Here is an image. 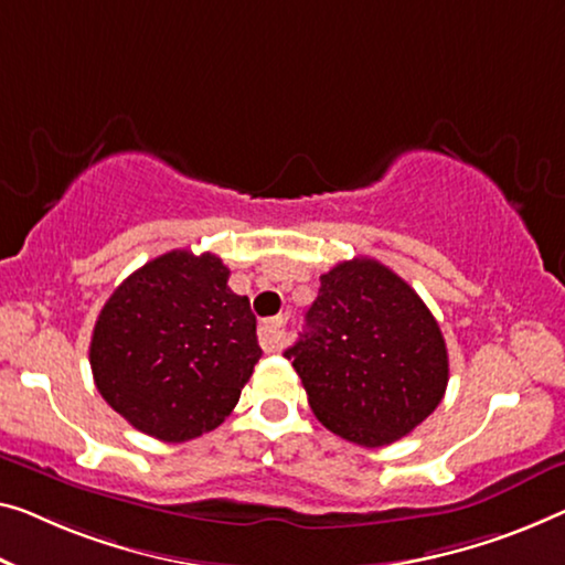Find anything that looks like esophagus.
Instances as JSON below:
<instances>
[{"instance_id":"34e87169","label":"esophagus","mask_w":565,"mask_h":565,"mask_svg":"<svg viewBox=\"0 0 565 565\" xmlns=\"http://www.w3.org/2000/svg\"><path fill=\"white\" fill-rule=\"evenodd\" d=\"M284 327H286V319H271V322H264L258 330V340H260V348L266 352H279L281 344H284Z\"/></svg>"}]
</instances>
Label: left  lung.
Here are the masks:
<instances>
[{
  "mask_svg": "<svg viewBox=\"0 0 565 565\" xmlns=\"http://www.w3.org/2000/svg\"><path fill=\"white\" fill-rule=\"evenodd\" d=\"M319 281L307 330L284 358L332 434L367 449L398 441L446 393L449 355L439 322L381 260H342Z\"/></svg>",
  "mask_w": 565,
  "mask_h": 565,
  "instance_id": "left-lung-1",
  "label": "left lung"
}]
</instances>
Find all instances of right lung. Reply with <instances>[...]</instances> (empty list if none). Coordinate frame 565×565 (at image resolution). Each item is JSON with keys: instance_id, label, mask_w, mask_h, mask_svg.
Listing matches in <instances>:
<instances>
[{"instance_id": "obj_1", "label": "right lung", "mask_w": 565, "mask_h": 565, "mask_svg": "<svg viewBox=\"0 0 565 565\" xmlns=\"http://www.w3.org/2000/svg\"><path fill=\"white\" fill-rule=\"evenodd\" d=\"M228 266L188 248L149 260L96 319L90 370L116 414L159 441H190L231 416L260 358L248 297Z\"/></svg>"}]
</instances>
